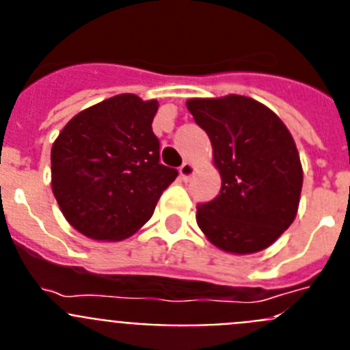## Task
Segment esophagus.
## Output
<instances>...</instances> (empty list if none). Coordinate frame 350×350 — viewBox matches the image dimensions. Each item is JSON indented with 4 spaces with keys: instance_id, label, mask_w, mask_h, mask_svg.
Masks as SVG:
<instances>
[{
    "instance_id": "1",
    "label": "esophagus",
    "mask_w": 350,
    "mask_h": 350,
    "mask_svg": "<svg viewBox=\"0 0 350 350\" xmlns=\"http://www.w3.org/2000/svg\"><path fill=\"white\" fill-rule=\"evenodd\" d=\"M178 173H180L182 180H189V177L194 173V165H191V163H184V165L178 168Z\"/></svg>"
}]
</instances>
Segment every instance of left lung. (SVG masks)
<instances>
[{
  "instance_id": "left-lung-1",
  "label": "left lung",
  "mask_w": 350,
  "mask_h": 350,
  "mask_svg": "<svg viewBox=\"0 0 350 350\" xmlns=\"http://www.w3.org/2000/svg\"><path fill=\"white\" fill-rule=\"evenodd\" d=\"M187 110L205 129L221 173V193L196 208L208 242L231 254L267 249L298 213L303 170L289 129L247 96L193 98Z\"/></svg>"
}]
</instances>
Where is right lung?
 <instances>
[{"label":"right lung","instance_id":"add662e5","mask_svg":"<svg viewBox=\"0 0 350 350\" xmlns=\"http://www.w3.org/2000/svg\"><path fill=\"white\" fill-rule=\"evenodd\" d=\"M157 108L156 100L117 94L77 113L55 138L52 193L79 233L101 242L131 237L177 178L159 163Z\"/></svg>","mask_w":350,"mask_h":350}]
</instances>
